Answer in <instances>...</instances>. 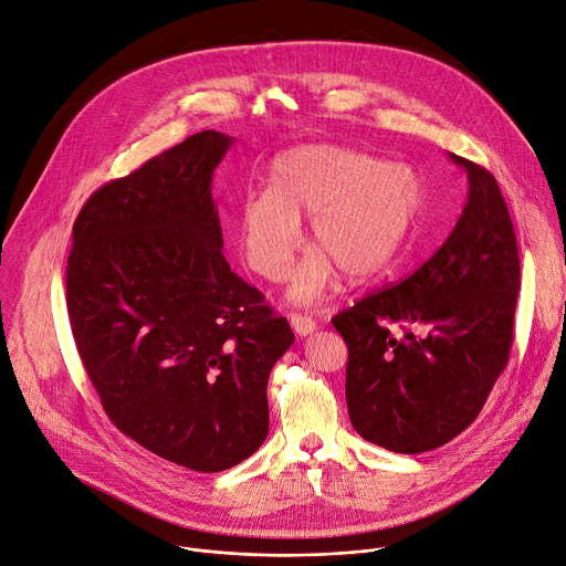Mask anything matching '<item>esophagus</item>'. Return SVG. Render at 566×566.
I'll return each instance as SVG.
<instances>
[{"mask_svg": "<svg viewBox=\"0 0 566 566\" xmlns=\"http://www.w3.org/2000/svg\"><path fill=\"white\" fill-rule=\"evenodd\" d=\"M290 324H292V328H294V333H296L298 337H305V335L317 331V324L312 322V317H307V315H294V312L290 315Z\"/></svg>", "mask_w": 566, "mask_h": 566, "instance_id": "esophagus-1", "label": "esophagus"}]
</instances>
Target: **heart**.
I'll return each instance as SVG.
<instances>
[{
  "instance_id": "obj_1",
  "label": "heart",
  "mask_w": 566,
  "mask_h": 566,
  "mask_svg": "<svg viewBox=\"0 0 566 566\" xmlns=\"http://www.w3.org/2000/svg\"><path fill=\"white\" fill-rule=\"evenodd\" d=\"M420 209V181L405 164H380L344 146H298L272 164L270 188L249 191L238 207L244 263L281 281L303 242L310 216L317 247L296 268L290 298L319 301L344 272L350 281L378 274L407 238Z\"/></svg>"
}]
</instances>
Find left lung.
<instances>
[{
	"instance_id": "left-lung-1",
	"label": "left lung",
	"mask_w": 566,
	"mask_h": 566,
	"mask_svg": "<svg viewBox=\"0 0 566 566\" xmlns=\"http://www.w3.org/2000/svg\"><path fill=\"white\" fill-rule=\"evenodd\" d=\"M450 159L470 181L450 238L413 274L333 317L348 346L350 422L368 443L398 454L436 450L468 429L513 348V220L490 170L452 153ZM391 323L406 331L402 338L388 331Z\"/></svg>"
}]
</instances>
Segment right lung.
<instances>
[{"label":"right lung","mask_w":566,"mask_h":566,"mask_svg":"<svg viewBox=\"0 0 566 566\" xmlns=\"http://www.w3.org/2000/svg\"><path fill=\"white\" fill-rule=\"evenodd\" d=\"M231 137L205 130L101 186L74 222L67 312L109 420L196 472L254 454L294 333L231 272L211 196Z\"/></svg>","instance_id":"obj_1"}]
</instances>
